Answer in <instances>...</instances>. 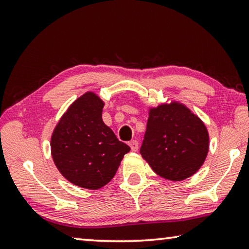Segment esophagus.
<instances>
[{
	"mask_svg": "<svg viewBox=\"0 0 249 249\" xmlns=\"http://www.w3.org/2000/svg\"><path fill=\"white\" fill-rule=\"evenodd\" d=\"M129 146L132 151H137L138 150V142L137 141H130Z\"/></svg>",
	"mask_w": 249,
	"mask_h": 249,
	"instance_id": "1",
	"label": "esophagus"
}]
</instances>
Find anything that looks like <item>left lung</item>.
Returning a JSON list of instances; mask_svg holds the SVG:
<instances>
[{
	"label": "left lung",
	"mask_w": 249,
	"mask_h": 249,
	"mask_svg": "<svg viewBox=\"0 0 249 249\" xmlns=\"http://www.w3.org/2000/svg\"><path fill=\"white\" fill-rule=\"evenodd\" d=\"M208 151V129L188 107L172 102L149 109L141 155L156 174L187 179L203 165Z\"/></svg>",
	"instance_id": "left-lung-1"
}]
</instances>
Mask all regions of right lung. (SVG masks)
Here are the masks:
<instances>
[{
    "label": "right lung",
    "mask_w": 249,
    "mask_h": 249,
    "mask_svg": "<svg viewBox=\"0 0 249 249\" xmlns=\"http://www.w3.org/2000/svg\"><path fill=\"white\" fill-rule=\"evenodd\" d=\"M103 107L93 92L80 96L59 121L50 144L60 174L71 183L90 190L108 183L130 150L104 124Z\"/></svg>",
    "instance_id": "1"
}]
</instances>
